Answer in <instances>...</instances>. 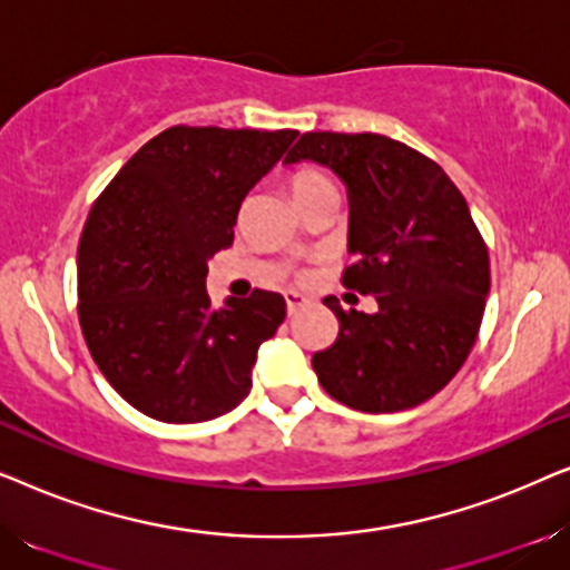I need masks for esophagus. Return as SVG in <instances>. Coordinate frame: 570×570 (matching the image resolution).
Listing matches in <instances>:
<instances>
[{
	"instance_id": "1",
	"label": "esophagus",
	"mask_w": 570,
	"mask_h": 570,
	"mask_svg": "<svg viewBox=\"0 0 570 570\" xmlns=\"http://www.w3.org/2000/svg\"><path fill=\"white\" fill-rule=\"evenodd\" d=\"M306 295H301V293H285V306H287V314H295V311H301L303 306H306Z\"/></svg>"
}]
</instances>
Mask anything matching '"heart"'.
<instances>
[{
  "mask_svg": "<svg viewBox=\"0 0 570 570\" xmlns=\"http://www.w3.org/2000/svg\"><path fill=\"white\" fill-rule=\"evenodd\" d=\"M287 186H291V194L293 199L298 202H306L308 197H314V194L324 191V189H332V184L326 181V176L322 170H316L314 166H298L293 168L291 174H287Z\"/></svg>",
  "mask_w": 570,
  "mask_h": 570,
  "instance_id": "b5f03b06",
  "label": "heart"
}]
</instances>
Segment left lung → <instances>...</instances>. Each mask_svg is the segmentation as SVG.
<instances>
[{
	"label": "left lung",
	"mask_w": 570,
	"mask_h": 570,
	"mask_svg": "<svg viewBox=\"0 0 570 570\" xmlns=\"http://www.w3.org/2000/svg\"><path fill=\"white\" fill-rule=\"evenodd\" d=\"M301 160L345 181L355 262L342 285L379 303L363 314L326 295L340 334L311 361L318 384L361 412L417 407L456 376L482 324L490 259L470 207L439 163L373 131H306L285 155Z\"/></svg>",
	"instance_id": "1"
}]
</instances>
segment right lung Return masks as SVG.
I'll return each mask as SVG.
<instances>
[{
	"instance_id": "right-lung-1",
	"label": "right lung",
	"mask_w": 570,
	"mask_h": 570,
	"mask_svg": "<svg viewBox=\"0 0 570 570\" xmlns=\"http://www.w3.org/2000/svg\"><path fill=\"white\" fill-rule=\"evenodd\" d=\"M295 129L170 127L92 205L77 246V314L92 361L131 407L202 423L246 400L279 293L209 301L207 259L233 244L240 202Z\"/></svg>"
}]
</instances>
